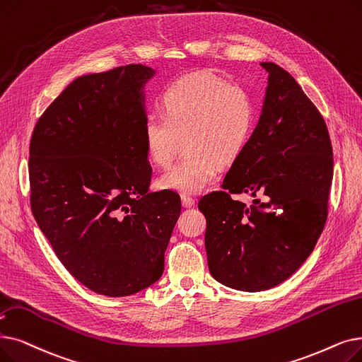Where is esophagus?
<instances>
[{
	"label": "esophagus",
	"mask_w": 362,
	"mask_h": 362,
	"mask_svg": "<svg viewBox=\"0 0 362 362\" xmlns=\"http://www.w3.org/2000/svg\"><path fill=\"white\" fill-rule=\"evenodd\" d=\"M194 204H195V199H194L192 197H189V195H182V206H183V207L191 209V207H194Z\"/></svg>",
	"instance_id": "34e87169"
}]
</instances>
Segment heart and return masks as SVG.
<instances>
[{
    "instance_id": "1",
    "label": "heart",
    "mask_w": 362,
    "mask_h": 362,
    "mask_svg": "<svg viewBox=\"0 0 362 362\" xmlns=\"http://www.w3.org/2000/svg\"><path fill=\"white\" fill-rule=\"evenodd\" d=\"M163 115L144 124L148 160L165 167L183 136L186 153L156 179L160 189L198 194L214 182L220 165L232 164L253 134L256 107L251 94L213 72L180 78L161 94Z\"/></svg>"
}]
</instances>
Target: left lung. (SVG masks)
<instances>
[{
    "label": "left lung",
    "mask_w": 362,
    "mask_h": 362,
    "mask_svg": "<svg viewBox=\"0 0 362 362\" xmlns=\"http://www.w3.org/2000/svg\"><path fill=\"white\" fill-rule=\"evenodd\" d=\"M262 114L223 189L202 197L211 276L229 288L263 291L290 278L324 229L333 179L327 125L294 78L272 62ZM253 196V206L230 197Z\"/></svg>",
    "instance_id": "1"
}]
</instances>
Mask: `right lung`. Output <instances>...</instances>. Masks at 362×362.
I'll return each instance as SVG.
<instances>
[{
    "label": "right lung",
    "instance_id": "obj_1",
    "mask_svg": "<svg viewBox=\"0 0 362 362\" xmlns=\"http://www.w3.org/2000/svg\"><path fill=\"white\" fill-rule=\"evenodd\" d=\"M127 65L78 76L38 119L29 149L30 207L69 274L91 291L122 297L164 272L180 197L149 192L144 142L148 81Z\"/></svg>",
    "mask_w": 362,
    "mask_h": 362
}]
</instances>
